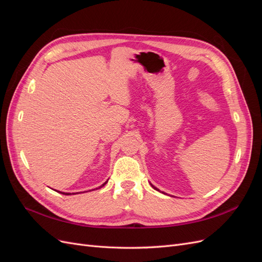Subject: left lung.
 I'll return each mask as SVG.
<instances>
[{
  "label": "left lung",
  "mask_w": 262,
  "mask_h": 262,
  "mask_svg": "<svg viewBox=\"0 0 262 262\" xmlns=\"http://www.w3.org/2000/svg\"><path fill=\"white\" fill-rule=\"evenodd\" d=\"M150 186H152V187H153V188H154V189H155V190H157V191H160V190H158V189H157V188H156V187H154V186H153V185H152V184H150ZM163 193H164V192H163Z\"/></svg>",
  "instance_id": "8db88e82"
}]
</instances>
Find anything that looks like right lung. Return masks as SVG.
Instances as JSON below:
<instances>
[{"label":"right lung","instance_id":"add662e5","mask_svg":"<svg viewBox=\"0 0 262 262\" xmlns=\"http://www.w3.org/2000/svg\"><path fill=\"white\" fill-rule=\"evenodd\" d=\"M108 181V180H107ZM107 181L106 182H104V184H102L99 188H101V187H104L106 184H107ZM58 192H60V193H63V194H67V195H70V194H75V193H70V192H61V191H58Z\"/></svg>","mask_w":262,"mask_h":262}]
</instances>
